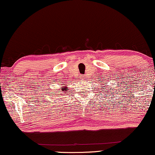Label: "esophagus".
I'll list each match as a JSON object with an SVG mask.
<instances>
[{"instance_id":"1","label":"esophagus","mask_w":155,"mask_h":155,"mask_svg":"<svg viewBox=\"0 0 155 155\" xmlns=\"http://www.w3.org/2000/svg\"><path fill=\"white\" fill-rule=\"evenodd\" d=\"M83 78H84V77H83V76H82V79H83Z\"/></svg>"}]
</instances>
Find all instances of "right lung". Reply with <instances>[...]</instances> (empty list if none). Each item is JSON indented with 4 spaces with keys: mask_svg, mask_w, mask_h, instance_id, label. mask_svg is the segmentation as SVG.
Masks as SVG:
<instances>
[{
    "mask_svg": "<svg viewBox=\"0 0 155 155\" xmlns=\"http://www.w3.org/2000/svg\"><path fill=\"white\" fill-rule=\"evenodd\" d=\"M61 91H62V92H66L67 90H65V89H67V87H62V88H61ZM59 92H61V91H59Z\"/></svg>",
    "mask_w": 155,
    "mask_h": 155,
    "instance_id": "obj_1",
    "label": "right lung"
}]
</instances>
